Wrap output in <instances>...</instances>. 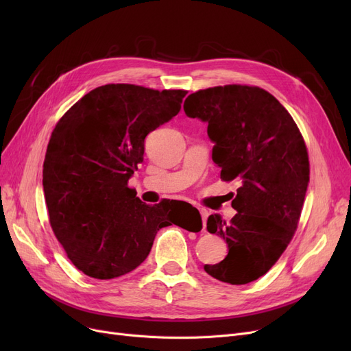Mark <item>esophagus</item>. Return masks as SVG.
I'll list each match as a JSON object with an SVG mask.
<instances>
[{
    "mask_svg": "<svg viewBox=\"0 0 351 351\" xmlns=\"http://www.w3.org/2000/svg\"><path fill=\"white\" fill-rule=\"evenodd\" d=\"M200 215H202V220H204V230H205V226H206V219L209 216V212L206 209H200Z\"/></svg>",
    "mask_w": 351,
    "mask_h": 351,
    "instance_id": "34e87169",
    "label": "esophagus"
}]
</instances>
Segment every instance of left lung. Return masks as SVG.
Returning <instances> with one entry per match:
<instances>
[{
	"instance_id": "8db88e82",
	"label": "left lung",
	"mask_w": 351,
	"mask_h": 351,
	"mask_svg": "<svg viewBox=\"0 0 351 351\" xmlns=\"http://www.w3.org/2000/svg\"><path fill=\"white\" fill-rule=\"evenodd\" d=\"M183 109L208 123L220 179L239 185L230 222L217 213L208 219V230L223 237L229 252L205 271L225 283H250L278 262L298 229L310 175L306 143L286 108L257 86L202 89Z\"/></svg>"
}]
</instances>
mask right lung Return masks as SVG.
<instances>
[{"mask_svg":"<svg viewBox=\"0 0 351 351\" xmlns=\"http://www.w3.org/2000/svg\"><path fill=\"white\" fill-rule=\"evenodd\" d=\"M186 94L109 84L88 92L55 126L43 171L49 223L68 259L89 278L136 269L165 226L202 229L199 210L186 202L151 206L128 188L146 135L178 115Z\"/></svg>","mask_w":351,"mask_h":351,"instance_id":"right-lung-1","label":"right lung"}]
</instances>
